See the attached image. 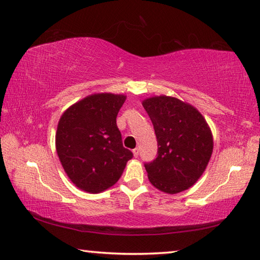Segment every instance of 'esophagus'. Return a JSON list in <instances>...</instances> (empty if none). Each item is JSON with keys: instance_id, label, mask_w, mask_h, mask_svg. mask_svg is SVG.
Segmentation results:
<instances>
[{"instance_id": "34e87169", "label": "esophagus", "mask_w": 260, "mask_h": 260, "mask_svg": "<svg viewBox=\"0 0 260 260\" xmlns=\"http://www.w3.org/2000/svg\"><path fill=\"white\" fill-rule=\"evenodd\" d=\"M139 154H140V149H139V148H135V149H133V155H134V157H138Z\"/></svg>"}]
</instances>
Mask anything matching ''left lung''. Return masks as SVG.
Returning <instances> with one entry per match:
<instances>
[{
  "mask_svg": "<svg viewBox=\"0 0 260 260\" xmlns=\"http://www.w3.org/2000/svg\"><path fill=\"white\" fill-rule=\"evenodd\" d=\"M142 105L158 145L157 157L145 164L149 182L169 194L183 192L197 183L211 159L212 131L194 106L178 98L162 94Z\"/></svg>",
  "mask_w": 260,
  "mask_h": 260,
  "instance_id": "1",
  "label": "left lung"
}]
</instances>
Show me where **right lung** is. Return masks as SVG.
<instances>
[{
	"label": "right lung",
	"mask_w": 260,
	"mask_h": 260,
	"mask_svg": "<svg viewBox=\"0 0 260 260\" xmlns=\"http://www.w3.org/2000/svg\"><path fill=\"white\" fill-rule=\"evenodd\" d=\"M125 94L93 93L61 115L55 148L69 179L82 191L101 193L118 182L133 157L123 148L117 115Z\"/></svg>",
	"instance_id": "1"
}]
</instances>
